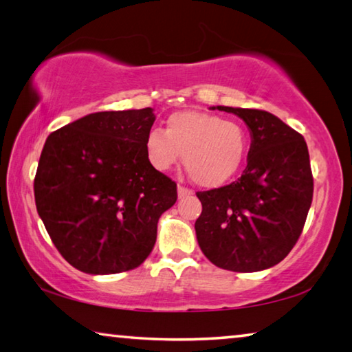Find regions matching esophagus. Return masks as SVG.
<instances>
[{
	"label": "esophagus",
	"instance_id": "34e87169",
	"mask_svg": "<svg viewBox=\"0 0 352 352\" xmlns=\"http://www.w3.org/2000/svg\"><path fill=\"white\" fill-rule=\"evenodd\" d=\"M177 190H178V199H184V197H189L190 194H192V190L190 189H188V188H184L183 184H178V188H177Z\"/></svg>",
	"mask_w": 352,
	"mask_h": 352
}]
</instances>
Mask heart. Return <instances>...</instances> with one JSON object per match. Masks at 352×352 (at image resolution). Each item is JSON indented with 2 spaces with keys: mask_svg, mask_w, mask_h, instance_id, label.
Wrapping results in <instances>:
<instances>
[{
  "mask_svg": "<svg viewBox=\"0 0 352 352\" xmlns=\"http://www.w3.org/2000/svg\"><path fill=\"white\" fill-rule=\"evenodd\" d=\"M248 151V133L242 124L210 113L184 110L170 115L166 132L152 129L146 136V153L157 170L180 162L200 186H220L239 172Z\"/></svg>",
  "mask_w": 352,
  "mask_h": 352,
  "instance_id": "obj_1",
  "label": "heart"
}]
</instances>
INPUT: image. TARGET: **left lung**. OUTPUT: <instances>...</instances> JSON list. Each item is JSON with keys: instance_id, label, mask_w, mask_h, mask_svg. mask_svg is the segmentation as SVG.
<instances>
[{"instance_id": "left-lung-1", "label": "left lung", "mask_w": 352, "mask_h": 352, "mask_svg": "<svg viewBox=\"0 0 352 352\" xmlns=\"http://www.w3.org/2000/svg\"><path fill=\"white\" fill-rule=\"evenodd\" d=\"M234 113L252 135L247 168L222 188L197 192L195 234L220 269L252 273L281 262L300 237L314 195L307 144L269 111L217 105Z\"/></svg>"}]
</instances>
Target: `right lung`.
<instances>
[{"label":"right lung","instance_id":"add662e5","mask_svg":"<svg viewBox=\"0 0 352 352\" xmlns=\"http://www.w3.org/2000/svg\"><path fill=\"white\" fill-rule=\"evenodd\" d=\"M153 109L98 111L52 132L34 180L35 205L52 243L90 275L136 269L157 241L177 184L151 164Z\"/></svg>","mask_w":352,"mask_h":352}]
</instances>
